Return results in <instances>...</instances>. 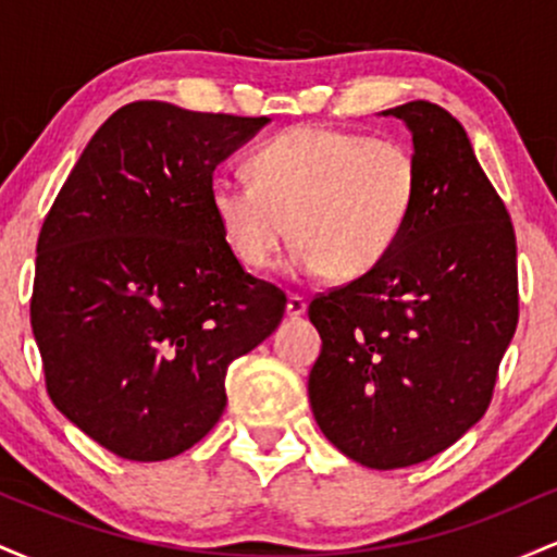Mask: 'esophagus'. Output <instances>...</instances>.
<instances>
[{
	"instance_id": "esophagus-1",
	"label": "esophagus",
	"mask_w": 557,
	"mask_h": 557,
	"mask_svg": "<svg viewBox=\"0 0 557 557\" xmlns=\"http://www.w3.org/2000/svg\"><path fill=\"white\" fill-rule=\"evenodd\" d=\"M306 298L304 296H287V306H285V311H287V317H304L306 314Z\"/></svg>"
}]
</instances>
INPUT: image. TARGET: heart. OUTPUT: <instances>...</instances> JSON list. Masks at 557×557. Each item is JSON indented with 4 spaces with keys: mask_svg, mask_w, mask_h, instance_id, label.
Returning <instances> with one entry per match:
<instances>
[{
    "mask_svg": "<svg viewBox=\"0 0 557 557\" xmlns=\"http://www.w3.org/2000/svg\"><path fill=\"white\" fill-rule=\"evenodd\" d=\"M250 183L216 177L209 207L233 257L267 270L287 235L290 267L350 283L398 246L419 201V162L398 140L296 125L251 151Z\"/></svg>",
    "mask_w": 557,
    "mask_h": 557,
    "instance_id": "b5f03b06",
    "label": "heart"
}]
</instances>
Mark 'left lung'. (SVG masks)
<instances>
[{
  "mask_svg": "<svg viewBox=\"0 0 557 557\" xmlns=\"http://www.w3.org/2000/svg\"><path fill=\"white\" fill-rule=\"evenodd\" d=\"M411 131L419 201L389 257L311 300L319 430L369 469H406L487 411L519 322L516 233L463 125L432 101L385 110Z\"/></svg>",
  "mask_w": 557,
  "mask_h": 557,
  "instance_id": "8db88e82",
  "label": "left lung"
}]
</instances>
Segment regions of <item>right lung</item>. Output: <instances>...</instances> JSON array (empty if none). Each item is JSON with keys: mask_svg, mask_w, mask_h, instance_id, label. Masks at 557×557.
<instances>
[{"mask_svg": "<svg viewBox=\"0 0 557 557\" xmlns=\"http://www.w3.org/2000/svg\"><path fill=\"white\" fill-rule=\"evenodd\" d=\"M267 123L120 107L44 220L30 327L49 398L114 456L168 461L207 437L227 367L285 314L283 290L243 270L209 207L216 164Z\"/></svg>", "mask_w": 557, "mask_h": 557, "instance_id": "add662e5", "label": "right lung"}]
</instances>
